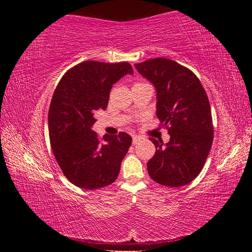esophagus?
Segmentation results:
<instances>
[{
    "label": "esophagus",
    "mask_w": 252,
    "mask_h": 252,
    "mask_svg": "<svg viewBox=\"0 0 252 252\" xmlns=\"http://www.w3.org/2000/svg\"><path fill=\"white\" fill-rule=\"evenodd\" d=\"M141 140V137L140 136H137V135H133V144H136L138 141Z\"/></svg>",
    "instance_id": "obj_1"
}]
</instances>
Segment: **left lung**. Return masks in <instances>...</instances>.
Masks as SVG:
<instances>
[{"mask_svg":"<svg viewBox=\"0 0 252 252\" xmlns=\"http://www.w3.org/2000/svg\"><path fill=\"white\" fill-rule=\"evenodd\" d=\"M135 68L156 89V115L170 135L165 144L151 137L156 153L147 162L148 173L164 186L189 184L202 170L213 141L205 89L189 69L168 58L148 60Z\"/></svg>","mask_w":252,"mask_h":252,"instance_id":"1","label":"left lung"}]
</instances>
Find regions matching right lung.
I'll list each match as a JSON object with an SVG mask.
<instances>
[{
	"instance_id": "add662e5",
	"label": "right lung",
	"mask_w": 252,
	"mask_h": 252,
	"mask_svg": "<svg viewBox=\"0 0 252 252\" xmlns=\"http://www.w3.org/2000/svg\"><path fill=\"white\" fill-rule=\"evenodd\" d=\"M126 74L129 63L88 61L63 74L49 110L51 146L57 163L73 185L96 189L114 183L132 137L126 132L99 141L92 126L95 112L106 109L110 90Z\"/></svg>"
}]
</instances>
